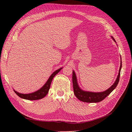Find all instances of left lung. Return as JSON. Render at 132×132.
Wrapping results in <instances>:
<instances>
[{"label":"left lung","instance_id":"left-lung-1","mask_svg":"<svg viewBox=\"0 0 132 132\" xmlns=\"http://www.w3.org/2000/svg\"><path fill=\"white\" fill-rule=\"evenodd\" d=\"M113 40L115 42L116 40L113 37H112ZM122 68V60H121L120 66L119 70V73L118 77L117 78V79L111 87H110L107 90H106L104 92H98V93H94V92H85L83 90L80 89L79 85L77 83V77L75 74L74 71H73V76H72V80H73V90L75 95L76 97L79 99V101L87 102V103H97L101 102L103 99H105L107 96L111 93L118 85L119 80L120 74V70Z\"/></svg>","mask_w":132,"mask_h":132}]
</instances>
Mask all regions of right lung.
I'll list each match as a JSON object with an SVG mask.
<instances>
[{
  "instance_id": "right-lung-1",
  "label": "right lung",
  "mask_w": 132,
  "mask_h": 132,
  "mask_svg": "<svg viewBox=\"0 0 132 132\" xmlns=\"http://www.w3.org/2000/svg\"><path fill=\"white\" fill-rule=\"evenodd\" d=\"M62 69V68L55 71V72L51 75V77H49L48 80L47 81V83H46L44 84V86L42 88H41L39 90H38L36 92L30 94H22V93H19L17 92L16 91L14 90V91L15 93L17 95H18L19 97L22 98L23 99H27V100L34 101V100H38V99L43 98L44 97H45V95H47V94H48L53 78H54V77L56 74H58L60 72V70Z\"/></svg>"
}]
</instances>
